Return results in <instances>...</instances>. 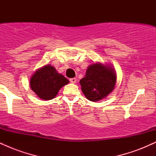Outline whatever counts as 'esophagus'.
<instances>
[{"instance_id":"esophagus-1","label":"esophagus","mask_w":156,"mask_h":156,"mask_svg":"<svg viewBox=\"0 0 156 156\" xmlns=\"http://www.w3.org/2000/svg\"><path fill=\"white\" fill-rule=\"evenodd\" d=\"M69 81H70L71 83H76L77 80H76V78H70V79H69Z\"/></svg>"}]
</instances>
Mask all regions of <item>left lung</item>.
Segmentation results:
<instances>
[{
    "instance_id": "8db88e82",
    "label": "left lung",
    "mask_w": 156,
    "mask_h": 156,
    "mask_svg": "<svg viewBox=\"0 0 156 156\" xmlns=\"http://www.w3.org/2000/svg\"><path fill=\"white\" fill-rule=\"evenodd\" d=\"M116 73L108 64L95 63L89 65L86 76L80 80L81 90L89 101L96 102L105 98L114 90Z\"/></svg>"
}]
</instances>
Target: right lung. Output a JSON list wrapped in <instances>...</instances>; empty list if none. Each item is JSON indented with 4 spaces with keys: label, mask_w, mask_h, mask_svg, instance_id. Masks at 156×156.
<instances>
[{
    "label": "right lung",
    "mask_w": 156,
    "mask_h": 156,
    "mask_svg": "<svg viewBox=\"0 0 156 156\" xmlns=\"http://www.w3.org/2000/svg\"><path fill=\"white\" fill-rule=\"evenodd\" d=\"M68 83L67 78L57 72L54 67L47 64L34 73L30 87L39 98L48 101L54 98L60 89Z\"/></svg>",
    "instance_id": "obj_1"
}]
</instances>
